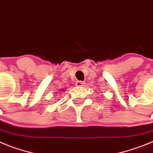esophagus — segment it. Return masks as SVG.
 <instances>
[{
  "label": "esophagus",
  "mask_w": 153,
  "mask_h": 153,
  "mask_svg": "<svg viewBox=\"0 0 153 153\" xmlns=\"http://www.w3.org/2000/svg\"><path fill=\"white\" fill-rule=\"evenodd\" d=\"M84 82H81V81H78V82H76V85L77 86H79V87H82V86H84Z\"/></svg>",
  "instance_id": "esophagus-1"
}]
</instances>
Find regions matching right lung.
Segmentation results:
<instances>
[{
	"instance_id": "right-lung-1",
	"label": "right lung",
	"mask_w": 153,
	"mask_h": 153,
	"mask_svg": "<svg viewBox=\"0 0 153 153\" xmlns=\"http://www.w3.org/2000/svg\"><path fill=\"white\" fill-rule=\"evenodd\" d=\"M63 91H64V90H63Z\"/></svg>"
}]
</instances>
